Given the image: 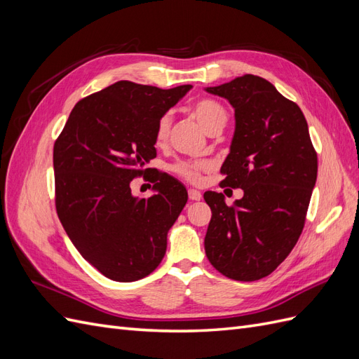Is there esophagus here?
<instances>
[{
    "mask_svg": "<svg viewBox=\"0 0 359 359\" xmlns=\"http://www.w3.org/2000/svg\"><path fill=\"white\" fill-rule=\"evenodd\" d=\"M189 198H190V201H201L202 199V193L199 190L190 189L189 190Z\"/></svg>",
    "mask_w": 359,
    "mask_h": 359,
    "instance_id": "obj_1",
    "label": "esophagus"
}]
</instances>
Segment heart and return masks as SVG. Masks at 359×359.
Returning <instances> with one entry per match:
<instances>
[{
  "mask_svg": "<svg viewBox=\"0 0 359 359\" xmlns=\"http://www.w3.org/2000/svg\"><path fill=\"white\" fill-rule=\"evenodd\" d=\"M191 114L206 133L212 132V130L217 127H223L226 124V118H227L223 107L217 102L210 99H202L194 103L191 107ZM169 128H170L169 116L168 115L161 116L156 128L157 145H163L166 142V139L169 136ZM172 169L186 181L198 184L202 180V173L208 172L211 169V165L208 161H202V160H181L175 163Z\"/></svg>",
  "mask_w": 359,
  "mask_h": 359,
  "instance_id": "b5f03b06",
  "label": "heart"
}]
</instances>
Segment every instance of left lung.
Wrapping results in <instances>:
<instances>
[{
  "label": "left lung",
  "mask_w": 359,
  "mask_h": 359,
  "mask_svg": "<svg viewBox=\"0 0 359 359\" xmlns=\"http://www.w3.org/2000/svg\"><path fill=\"white\" fill-rule=\"evenodd\" d=\"M235 111V132L222 172V186L243 189L227 206L205 191L212 217L205 253L226 277L255 281L269 276L295 247L318 177V156L297 103L255 74L208 86Z\"/></svg>",
  "instance_id": "8db88e82"
}]
</instances>
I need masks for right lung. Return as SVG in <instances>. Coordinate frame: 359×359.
Instances as JSON below:
<instances>
[{
	"label": "right lung",
	"instance_id": "obj_1",
	"mask_svg": "<svg viewBox=\"0 0 359 359\" xmlns=\"http://www.w3.org/2000/svg\"><path fill=\"white\" fill-rule=\"evenodd\" d=\"M190 90L118 81L76 103L53 145L60 222L86 262L114 281L153 273L187 203L170 175L157 173L148 199L133 196L130 182L156 157L160 118Z\"/></svg>",
	"mask_w": 359,
	"mask_h": 359
}]
</instances>
